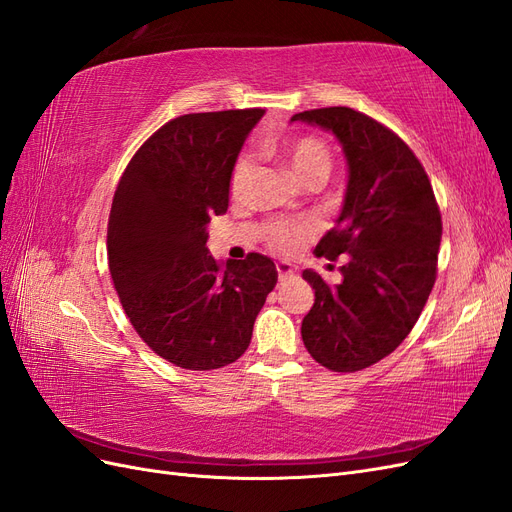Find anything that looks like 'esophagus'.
Wrapping results in <instances>:
<instances>
[{"label": "esophagus", "mask_w": 512, "mask_h": 512, "mask_svg": "<svg viewBox=\"0 0 512 512\" xmlns=\"http://www.w3.org/2000/svg\"><path fill=\"white\" fill-rule=\"evenodd\" d=\"M275 269H277V277H280L282 282L288 280V277H292V275H297V267L290 265V262H286V260L275 262Z\"/></svg>", "instance_id": "1"}]
</instances>
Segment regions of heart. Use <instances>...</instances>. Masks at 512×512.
I'll list each match as a JSON object with an SVG mask.
<instances>
[{
	"label": "heart",
	"mask_w": 512,
	"mask_h": 512,
	"mask_svg": "<svg viewBox=\"0 0 512 512\" xmlns=\"http://www.w3.org/2000/svg\"><path fill=\"white\" fill-rule=\"evenodd\" d=\"M286 164L288 170L294 175L299 183L312 177L327 179L331 173V153L316 138H297L288 151H286ZM252 173V162L247 156L239 158L232 170V181L230 190L235 196H239L247 181H250ZM305 235V226L299 224H271L267 226V243L273 247L275 252H290L294 245L301 241Z\"/></svg>",
	"instance_id": "b5f03b06"
}]
</instances>
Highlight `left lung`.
Returning <instances> with one entry per match:
<instances>
[{
  "mask_svg": "<svg viewBox=\"0 0 512 512\" xmlns=\"http://www.w3.org/2000/svg\"><path fill=\"white\" fill-rule=\"evenodd\" d=\"M290 121L331 132L348 164L342 211L316 245V256H346L342 282L303 271L316 297L301 322L303 344L324 367L359 371L404 342L429 299L442 239L436 196L410 147L354 108H316Z\"/></svg>",
  "mask_w": 512,
  "mask_h": 512,
  "instance_id": "1",
  "label": "left lung"
}]
</instances>
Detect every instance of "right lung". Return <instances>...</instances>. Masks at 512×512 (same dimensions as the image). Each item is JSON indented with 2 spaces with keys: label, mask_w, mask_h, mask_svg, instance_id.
<instances>
[{
  "label": "right lung",
  "mask_w": 512,
  "mask_h": 512,
  "mask_svg": "<svg viewBox=\"0 0 512 512\" xmlns=\"http://www.w3.org/2000/svg\"><path fill=\"white\" fill-rule=\"evenodd\" d=\"M262 108L168 121L123 173L108 218V269L143 342L183 369L235 363L275 288L273 260L250 254L222 271L207 247L211 215L228 209L230 179Z\"/></svg>",
  "instance_id": "1"
}]
</instances>
